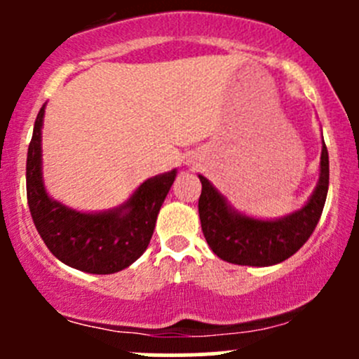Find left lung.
<instances>
[{"instance_id": "left-lung-1", "label": "left lung", "mask_w": 359, "mask_h": 359, "mask_svg": "<svg viewBox=\"0 0 359 359\" xmlns=\"http://www.w3.org/2000/svg\"><path fill=\"white\" fill-rule=\"evenodd\" d=\"M201 196L198 201L201 229L208 247L217 257L238 266H274L309 240L323 213L328 193V151L323 142L320 161V182L304 208L280 220H259L240 215L215 187L200 175Z\"/></svg>"}]
</instances>
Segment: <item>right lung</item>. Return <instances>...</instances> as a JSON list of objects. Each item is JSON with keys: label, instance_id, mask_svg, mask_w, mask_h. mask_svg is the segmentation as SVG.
Segmentation results:
<instances>
[{"label": "right lung", "instance_id": "right-lung-1", "mask_svg": "<svg viewBox=\"0 0 359 359\" xmlns=\"http://www.w3.org/2000/svg\"><path fill=\"white\" fill-rule=\"evenodd\" d=\"M45 106L36 116L27 149L25 182L32 222L50 252L74 269L112 274L135 262L149 245L158 212L175 180L172 170L140 184L119 208L81 213L53 201L41 179V125Z\"/></svg>", "mask_w": 359, "mask_h": 359}]
</instances>
